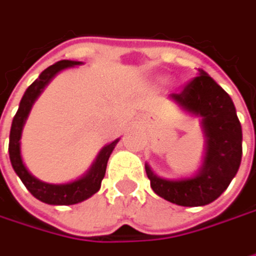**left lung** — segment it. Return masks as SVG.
<instances>
[{"instance_id":"1","label":"left lung","mask_w":256,"mask_h":256,"mask_svg":"<svg viewBox=\"0 0 256 256\" xmlns=\"http://www.w3.org/2000/svg\"><path fill=\"white\" fill-rule=\"evenodd\" d=\"M170 100L180 108L201 118L206 150L200 170L184 179H162L149 164L150 188L161 198L185 207L206 206L228 188L242 162V125L231 96L204 71Z\"/></svg>"}]
</instances>
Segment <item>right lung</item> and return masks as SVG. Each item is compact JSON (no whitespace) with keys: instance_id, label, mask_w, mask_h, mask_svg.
I'll list each match as a JSON object with an SVG mask.
<instances>
[{"instance_id":"right-lung-1","label":"right lung","mask_w":256,"mask_h":256,"mask_svg":"<svg viewBox=\"0 0 256 256\" xmlns=\"http://www.w3.org/2000/svg\"><path fill=\"white\" fill-rule=\"evenodd\" d=\"M80 64H83V62L62 60V61H60L56 64L48 66L38 76V78L32 84H30V88L25 90V94H24V96L20 100L18 113L14 114L13 122H12L8 154H10V162L13 166V170L20 178V180L24 182L26 190L31 192L37 200H40V201H43L46 204H54V206L77 204V202H82V201L88 200L95 192L100 191L101 180L104 179V174H106L107 161H108L116 143L119 142V138H116L114 142L106 144L100 150V154L95 158L90 168L82 178H78V179H76L72 182H68V184H60V185L46 184V182H42L37 178H34L26 170V167H25V164L22 161V155H20V137H22L24 125H25V122L28 119V114H30L31 108H32V104L40 96V94L44 90V88L49 84V82L60 71Z\"/></svg>"}]
</instances>
